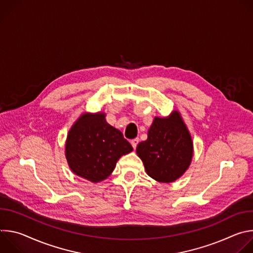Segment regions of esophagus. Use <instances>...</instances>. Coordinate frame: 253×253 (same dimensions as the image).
<instances>
[{
    "mask_svg": "<svg viewBox=\"0 0 253 253\" xmlns=\"http://www.w3.org/2000/svg\"><path fill=\"white\" fill-rule=\"evenodd\" d=\"M130 142H131L132 147H133L134 149H136V147H137V145H138V143H139V139H138V138H135V139H132Z\"/></svg>",
    "mask_w": 253,
    "mask_h": 253,
    "instance_id": "esophagus-1",
    "label": "esophagus"
}]
</instances>
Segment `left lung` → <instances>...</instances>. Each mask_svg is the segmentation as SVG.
<instances>
[{
    "instance_id": "8db88e82",
    "label": "left lung",
    "mask_w": 253,
    "mask_h": 253,
    "mask_svg": "<svg viewBox=\"0 0 253 253\" xmlns=\"http://www.w3.org/2000/svg\"><path fill=\"white\" fill-rule=\"evenodd\" d=\"M147 136L136 148L146 173L162 183L181 177L193 156V142L181 115L173 111L166 118L155 117Z\"/></svg>"
}]
</instances>
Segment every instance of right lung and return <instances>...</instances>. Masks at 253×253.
Segmentation results:
<instances>
[{"label":"right lung","instance_id":"right-lung-1","mask_svg":"<svg viewBox=\"0 0 253 253\" xmlns=\"http://www.w3.org/2000/svg\"><path fill=\"white\" fill-rule=\"evenodd\" d=\"M69 167L93 183L109 176L122 155L133 148L120 130L108 124L104 113H85L70 129L66 146Z\"/></svg>","mask_w":253,"mask_h":253}]
</instances>
